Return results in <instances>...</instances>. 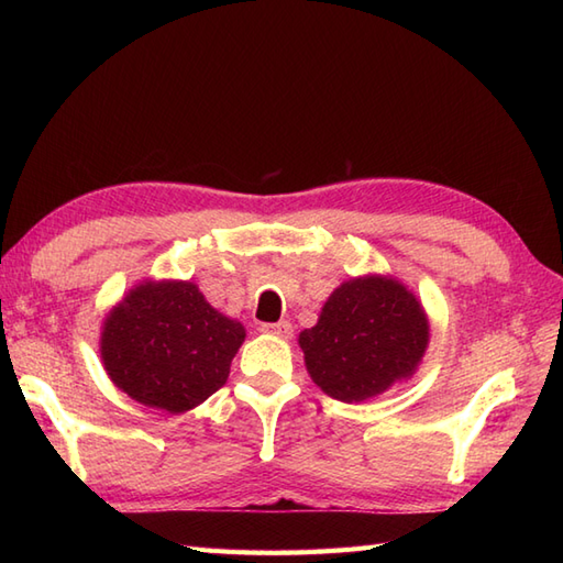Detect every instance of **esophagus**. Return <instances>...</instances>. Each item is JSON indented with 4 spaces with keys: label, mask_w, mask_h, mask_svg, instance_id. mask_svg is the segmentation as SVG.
Here are the masks:
<instances>
[{
    "label": "esophagus",
    "mask_w": 563,
    "mask_h": 563,
    "mask_svg": "<svg viewBox=\"0 0 563 563\" xmlns=\"http://www.w3.org/2000/svg\"><path fill=\"white\" fill-rule=\"evenodd\" d=\"M261 331L273 333V336H280V339H290L292 336V324L290 321H275V324H263Z\"/></svg>",
    "instance_id": "esophagus-1"
}]
</instances>
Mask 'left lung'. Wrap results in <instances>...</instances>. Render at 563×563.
Returning a JSON list of instances; mask_svg holds the SVG:
<instances>
[{"instance_id":"left-lung-1","label":"left lung","mask_w":563,"mask_h":563,"mask_svg":"<svg viewBox=\"0 0 563 563\" xmlns=\"http://www.w3.org/2000/svg\"><path fill=\"white\" fill-rule=\"evenodd\" d=\"M428 339V317L404 283L391 275H363L331 292L317 324L300 333V349L314 385L353 404L409 379Z\"/></svg>"}]
</instances>
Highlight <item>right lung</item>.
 Wrapping results in <instances>:
<instances>
[{
  "instance_id": "right-lung-1",
  "label": "right lung",
  "mask_w": 563,
  "mask_h": 563,
  "mask_svg": "<svg viewBox=\"0 0 563 563\" xmlns=\"http://www.w3.org/2000/svg\"><path fill=\"white\" fill-rule=\"evenodd\" d=\"M244 336V327L220 314L196 283L142 280L103 319L99 351L130 399L184 413L224 385Z\"/></svg>"
}]
</instances>
